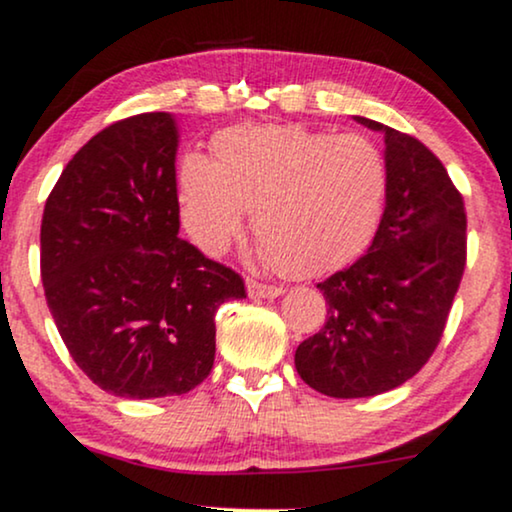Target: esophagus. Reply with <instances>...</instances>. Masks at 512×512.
<instances>
[{
	"label": "esophagus",
	"instance_id": "esophagus-1",
	"mask_svg": "<svg viewBox=\"0 0 512 512\" xmlns=\"http://www.w3.org/2000/svg\"><path fill=\"white\" fill-rule=\"evenodd\" d=\"M245 288H248V295L250 297H264V300H271V297L283 295V288L264 286V283H260V281H252V278H248Z\"/></svg>",
	"mask_w": 512,
	"mask_h": 512
}]
</instances>
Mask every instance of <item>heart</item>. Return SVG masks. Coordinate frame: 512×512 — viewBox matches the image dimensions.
<instances>
[{
  "instance_id": "b5f03b06",
  "label": "heart",
  "mask_w": 512,
  "mask_h": 512,
  "mask_svg": "<svg viewBox=\"0 0 512 512\" xmlns=\"http://www.w3.org/2000/svg\"><path fill=\"white\" fill-rule=\"evenodd\" d=\"M387 200L385 155L361 134L302 125H245L212 139V160L186 155L177 205L205 255H222L243 231L260 234L255 260L274 271L321 276L364 255Z\"/></svg>"
}]
</instances>
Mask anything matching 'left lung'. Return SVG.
<instances>
[{
	"label": "left lung",
	"mask_w": 512,
	"mask_h": 512,
	"mask_svg": "<svg viewBox=\"0 0 512 512\" xmlns=\"http://www.w3.org/2000/svg\"><path fill=\"white\" fill-rule=\"evenodd\" d=\"M385 137L387 200L371 248L319 288L323 328L295 352L300 378L335 399L390 392L439 345L465 269V210L428 146L354 115Z\"/></svg>",
	"instance_id": "obj_1"
}]
</instances>
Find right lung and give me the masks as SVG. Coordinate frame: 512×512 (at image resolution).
<instances>
[{
	"mask_svg": "<svg viewBox=\"0 0 512 512\" xmlns=\"http://www.w3.org/2000/svg\"><path fill=\"white\" fill-rule=\"evenodd\" d=\"M177 127H106L58 177L42 217V283L70 357L125 399L186 394L215 364V314L243 278L179 238Z\"/></svg>",
	"mask_w": 512,
	"mask_h": 512,
	"instance_id": "right-lung-1",
	"label": "right lung"
}]
</instances>
